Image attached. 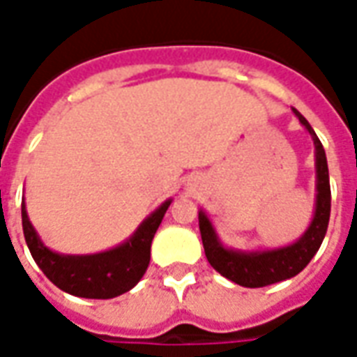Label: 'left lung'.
Listing matches in <instances>:
<instances>
[{
  "mask_svg": "<svg viewBox=\"0 0 357 357\" xmlns=\"http://www.w3.org/2000/svg\"><path fill=\"white\" fill-rule=\"evenodd\" d=\"M292 110L298 116L300 124L310 132L315 145V174H317L315 214L304 235L289 247L273 248V250H255V252L233 250V248H225L220 243L208 216L202 210L199 212L202 247H204V255L208 258L210 266L216 269L218 273H222L229 281L241 284V287L258 289V287H268V284L298 275L314 258L315 252L319 250L323 237L327 233L331 216V185L325 149H323L321 141L317 139L312 126L307 124L306 118L296 109Z\"/></svg>",
  "mask_w": 357,
  "mask_h": 357,
  "instance_id": "8db88e82",
  "label": "left lung"
}]
</instances>
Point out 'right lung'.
Masks as SVG:
<instances>
[{"label":"right lung","instance_id":"right-lung-1","mask_svg":"<svg viewBox=\"0 0 357 357\" xmlns=\"http://www.w3.org/2000/svg\"><path fill=\"white\" fill-rule=\"evenodd\" d=\"M172 199L162 202L130 239L99 255H59L45 247L30 224L22 201V231L30 255L51 283L61 291L82 298H114L133 289L151 260V243L162 222Z\"/></svg>","mask_w":357,"mask_h":357}]
</instances>
